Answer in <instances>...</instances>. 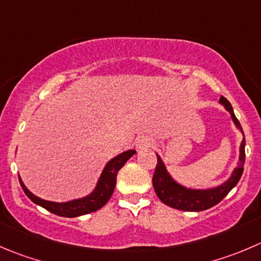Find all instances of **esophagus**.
Listing matches in <instances>:
<instances>
[{"label":"esophagus","mask_w":261,"mask_h":261,"mask_svg":"<svg viewBox=\"0 0 261 261\" xmlns=\"http://www.w3.org/2000/svg\"><path fill=\"white\" fill-rule=\"evenodd\" d=\"M150 145H151L150 139L145 138V136H143V138L138 139V141H136V148L140 149V150L149 148V146H150Z\"/></svg>","instance_id":"34e87169"}]
</instances>
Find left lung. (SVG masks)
I'll list each match as a JSON object with an SVG mask.
<instances>
[{
	"label": "left lung",
	"instance_id": "1",
	"mask_svg": "<svg viewBox=\"0 0 261 261\" xmlns=\"http://www.w3.org/2000/svg\"><path fill=\"white\" fill-rule=\"evenodd\" d=\"M219 102L226 107V110L231 113L232 120L236 123L237 127L242 131L240 121L234 116L233 108H232L231 103L226 99L224 97H221ZM244 134V131H242ZM244 163H245V136L242 140L241 146H240V164L232 173L231 178L227 182H224L221 186L216 187V189L209 190H191L186 189L184 186H179L178 184L171 178L166 171L163 162L156 155V166L155 171L153 174V186L155 190V194L162 203L166 205L171 206V208L178 209V211L185 212H201L206 211V209L212 208V206L217 205L219 201L223 200L227 196L229 191L233 189L240 181L244 172Z\"/></svg>",
	"mask_w": 261,
	"mask_h": 261
}]
</instances>
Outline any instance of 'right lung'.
<instances>
[{
  "instance_id": "obj_1",
  "label": "right lung",
  "mask_w": 261,
  "mask_h": 261,
  "mask_svg": "<svg viewBox=\"0 0 261 261\" xmlns=\"http://www.w3.org/2000/svg\"><path fill=\"white\" fill-rule=\"evenodd\" d=\"M135 153V150H127L125 151V153H121L120 155H117L116 158L111 159L107 163V166L105 167V169H103L102 176H100L99 181H98L97 189H95L89 196H87V198L79 199V200H72L69 201V203H53V201L43 200V199L33 195L32 192L25 187L21 178H19V181L28 198H29L33 203L38 204V205L47 209L50 213L56 214V216L67 217V218L84 216V214L97 212L98 209L102 208V206L110 200L111 196H112L113 194V190H115L116 187V177H117L118 171L122 168L123 164H125Z\"/></svg>"
}]
</instances>
